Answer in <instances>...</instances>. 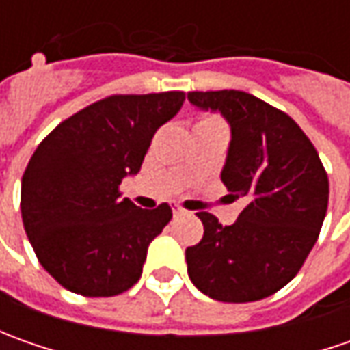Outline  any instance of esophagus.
I'll return each instance as SVG.
<instances>
[{
  "label": "esophagus",
  "mask_w": 350,
  "mask_h": 350,
  "mask_svg": "<svg viewBox=\"0 0 350 350\" xmlns=\"http://www.w3.org/2000/svg\"><path fill=\"white\" fill-rule=\"evenodd\" d=\"M171 208H173V214H175V216H183V214H187V210H183L179 204H173Z\"/></svg>",
  "instance_id": "obj_1"
}]
</instances>
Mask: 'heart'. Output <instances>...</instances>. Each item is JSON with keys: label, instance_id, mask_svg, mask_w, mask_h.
Instances as JSON below:
<instances>
[{"label": "heart", "instance_id": "1", "mask_svg": "<svg viewBox=\"0 0 350 350\" xmlns=\"http://www.w3.org/2000/svg\"><path fill=\"white\" fill-rule=\"evenodd\" d=\"M196 124H220V120H216V118H212V116H204V118H200Z\"/></svg>", "mask_w": 350, "mask_h": 350}]
</instances>
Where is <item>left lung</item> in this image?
<instances>
[{
  "instance_id": "left-lung-1",
  "label": "left lung",
  "mask_w": 350,
  "mask_h": 350,
  "mask_svg": "<svg viewBox=\"0 0 350 350\" xmlns=\"http://www.w3.org/2000/svg\"><path fill=\"white\" fill-rule=\"evenodd\" d=\"M200 111L224 116L232 140L222 183L247 206L232 226L198 212L202 239L187 247L196 288L218 302H255L275 294L300 271L327 212L329 181L300 126L245 91H193Z\"/></svg>"
}]
</instances>
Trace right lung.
I'll list each match as a JSON object with an SVG mask.
<instances>
[{
  "label": "right lung",
  "mask_w": 350,
  "mask_h": 350,
  "mask_svg": "<svg viewBox=\"0 0 350 350\" xmlns=\"http://www.w3.org/2000/svg\"><path fill=\"white\" fill-rule=\"evenodd\" d=\"M185 93L113 95L54 128L21 181V214L40 265L81 296H116L142 276L148 245L171 220L167 202L142 210L118 185L138 175L155 130Z\"/></svg>",
  "instance_id": "right-lung-1"
}]
</instances>
